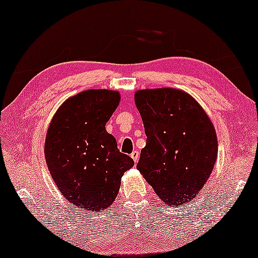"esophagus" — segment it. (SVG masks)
Listing matches in <instances>:
<instances>
[{
    "label": "esophagus",
    "mask_w": 258,
    "mask_h": 258,
    "mask_svg": "<svg viewBox=\"0 0 258 258\" xmlns=\"http://www.w3.org/2000/svg\"><path fill=\"white\" fill-rule=\"evenodd\" d=\"M131 157H132L134 162H138L139 161V152L138 151H133L132 153H131Z\"/></svg>",
    "instance_id": "34e87169"
}]
</instances>
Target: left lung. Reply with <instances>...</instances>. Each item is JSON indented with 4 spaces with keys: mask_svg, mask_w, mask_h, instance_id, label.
<instances>
[{
    "mask_svg": "<svg viewBox=\"0 0 258 258\" xmlns=\"http://www.w3.org/2000/svg\"><path fill=\"white\" fill-rule=\"evenodd\" d=\"M134 100L147 135L138 170L167 207L188 203L209 180L217 160L212 120L180 89H142Z\"/></svg>",
    "mask_w": 258,
    "mask_h": 258,
    "instance_id": "obj_1",
    "label": "left lung"
}]
</instances>
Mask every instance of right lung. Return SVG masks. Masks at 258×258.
I'll return each mask as SVG.
<instances>
[{"label": "right lung", "instance_id": "right-lung-1", "mask_svg": "<svg viewBox=\"0 0 258 258\" xmlns=\"http://www.w3.org/2000/svg\"><path fill=\"white\" fill-rule=\"evenodd\" d=\"M120 101L118 91L90 89L56 110L45 139V159L63 198L82 211L113 204L133 159L119 152L106 123Z\"/></svg>", "mask_w": 258, "mask_h": 258}]
</instances>
